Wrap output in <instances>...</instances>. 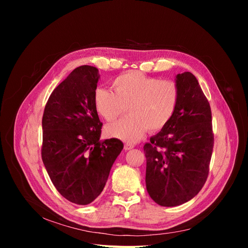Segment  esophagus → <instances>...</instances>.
<instances>
[{"instance_id":"34e87169","label":"esophagus","mask_w":248,"mask_h":248,"mask_svg":"<svg viewBox=\"0 0 248 248\" xmlns=\"http://www.w3.org/2000/svg\"><path fill=\"white\" fill-rule=\"evenodd\" d=\"M133 145L132 144H125L124 145V149L126 150V151H128V150H131V149H133Z\"/></svg>"}]
</instances>
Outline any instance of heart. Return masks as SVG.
<instances>
[{
	"label": "heart",
	"mask_w": 248,
	"mask_h": 248,
	"mask_svg": "<svg viewBox=\"0 0 248 248\" xmlns=\"http://www.w3.org/2000/svg\"><path fill=\"white\" fill-rule=\"evenodd\" d=\"M111 86L114 92L104 88L95 90L97 112L108 122L122 116L126 108L130 115L107 125L106 132L110 138L136 142L148 129H163L175 114L179 102V88L175 81L129 71L116 78Z\"/></svg>",
	"instance_id": "heart-1"
}]
</instances>
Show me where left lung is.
I'll use <instances>...</instances> for the list:
<instances>
[{
    "instance_id": "left-lung-1",
    "label": "left lung",
    "mask_w": 248,
    "mask_h": 248,
    "mask_svg": "<svg viewBox=\"0 0 248 248\" xmlns=\"http://www.w3.org/2000/svg\"><path fill=\"white\" fill-rule=\"evenodd\" d=\"M179 102L170 123L144 146L149 196L163 207L193 199L204 186L214 136L210 104L190 72L179 73Z\"/></svg>"
}]
</instances>
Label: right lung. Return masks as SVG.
Segmentation results:
<instances>
[{"instance_id":"add662e5","label":"right lung","mask_w":248,"mask_h":248,"mask_svg":"<svg viewBox=\"0 0 248 248\" xmlns=\"http://www.w3.org/2000/svg\"><path fill=\"white\" fill-rule=\"evenodd\" d=\"M99 78L96 67H78L52 91L42 118L44 167L61 196L78 205L99 196L123 149L118 139L99 141L102 123L94 104Z\"/></svg>"}]
</instances>
